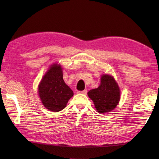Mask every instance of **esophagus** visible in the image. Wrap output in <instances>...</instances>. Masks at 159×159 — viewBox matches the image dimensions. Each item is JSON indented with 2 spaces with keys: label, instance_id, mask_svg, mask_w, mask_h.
I'll return each mask as SVG.
<instances>
[{
  "label": "esophagus",
  "instance_id": "obj_1",
  "mask_svg": "<svg viewBox=\"0 0 159 159\" xmlns=\"http://www.w3.org/2000/svg\"><path fill=\"white\" fill-rule=\"evenodd\" d=\"M78 93H81V94H87V90H83V91H78Z\"/></svg>",
  "mask_w": 159,
  "mask_h": 159
}]
</instances>
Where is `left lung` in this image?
Masks as SVG:
<instances>
[{
  "mask_svg": "<svg viewBox=\"0 0 159 159\" xmlns=\"http://www.w3.org/2000/svg\"><path fill=\"white\" fill-rule=\"evenodd\" d=\"M88 96L93 100L98 112L104 113L113 110L119 103L120 92L113 76L104 74L96 89L90 90Z\"/></svg>",
  "mask_w": 159,
  "mask_h": 159,
  "instance_id": "left-lung-1",
  "label": "left lung"
}]
</instances>
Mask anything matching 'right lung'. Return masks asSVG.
<instances>
[{"instance_id":"right-lung-1","label":"right lung","mask_w":159,"mask_h":159,"mask_svg":"<svg viewBox=\"0 0 159 159\" xmlns=\"http://www.w3.org/2000/svg\"><path fill=\"white\" fill-rule=\"evenodd\" d=\"M38 92L44 107L54 112L63 109L74 95L72 90L64 82L62 68L57 64L50 67L43 77Z\"/></svg>"}]
</instances>
